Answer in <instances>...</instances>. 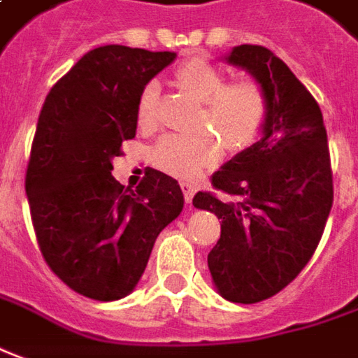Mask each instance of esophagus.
<instances>
[{"mask_svg": "<svg viewBox=\"0 0 358 358\" xmlns=\"http://www.w3.org/2000/svg\"><path fill=\"white\" fill-rule=\"evenodd\" d=\"M180 188H182V192H184V199H186L188 203H192V198H194V194H196V186H194V184H189V182H182V184H180Z\"/></svg>", "mask_w": 358, "mask_h": 358, "instance_id": "esophagus-1", "label": "esophagus"}]
</instances>
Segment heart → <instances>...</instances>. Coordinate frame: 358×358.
<instances>
[{"label":"heart","mask_w":358,"mask_h":358,"mask_svg":"<svg viewBox=\"0 0 358 358\" xmlns=\"http://www.w3.org/2000/svg\"><path fill=\"white\" fill-rule=\"evenodd\" d=\"M176 86L201 101L198 125L211 127L227 150H243L261 133L266 117V96L255 80L225 82V74L206 58H189L174 72ZM159 84L150 80L141 90L137 121L143 129L157 125ZM220 138L211 131L164 135L152 148V162L182 180L198 178L220 159Z\"/></svg>","instance_id":"heart-1"}]
</instances>
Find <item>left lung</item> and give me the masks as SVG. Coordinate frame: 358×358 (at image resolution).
I'll use <instances>...</instances> for the list:
<instances>
[{"label": "left lung", "instance_id": "obj_1", "mask_svg": "<svg viewBox=\"0 0 358 358\" xmlns=\"http://www.w3.org/2000/svg\"><path fill=\"white\" fill-rule=\"evenodd\" d=\"M225 60L247 70L266 96L262 137L225 162L194 208L221 220L208 255L225 300L257 303L286 288L310 262L333 206V174L322 109L292 70L259 45Z\"/></svg>", "mask_w": 358, "mask_h": 358}]
</instances>
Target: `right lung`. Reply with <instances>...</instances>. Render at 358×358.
Returning a JSON list of instances; mask_svg holds the SVG:
<instances>
[{
	"mask_svg": "<svg viewBox=\"0 0 358 358\" xmlns=\"http://www.w3.org/2000/svg\"><path fill=\"white\" fill-rule=\"evenodd\" d=\"M176 52L106 45L90 50L46 96L25 192L38 249L78 294L125 298L147 268L159 233L184 208L178 182L148 169L137 188L111 176L121 143L135 137L141 90Z\"/></svg>",
	"mask_w": 358,
	"mask_h": 358,
	"instance_id": "add662e5",
	"label": "right lung"
}]
</instances>
